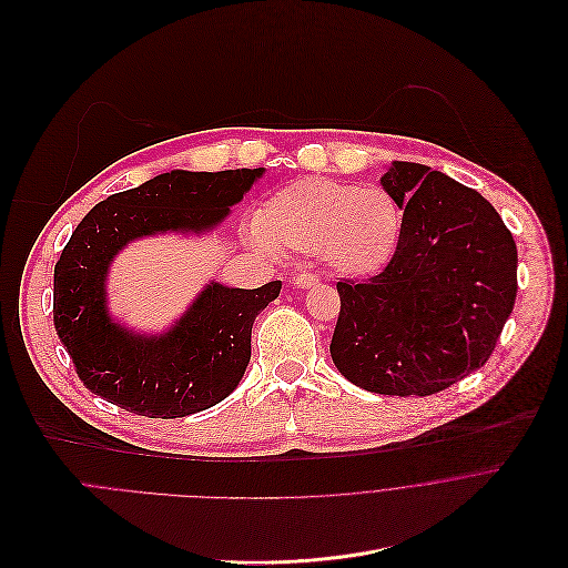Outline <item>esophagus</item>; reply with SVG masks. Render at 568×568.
I'll return each mask as SVG.
<instances>
[{"label":"esophagus","instance_id":"34e87169","mask_svg":"<svg viewBox=\"0 0 568 568\" xmlns=\"http://www.w3.org/2000/svg\"><path fill=\"white\" fill-rule=\"evenodd\" d=\"M293 286H297V288H313V286H317V277L311 275V273H300V275L293 277Z\"/></svg>","mask_w":568,"mask_h":568}]
</instances>
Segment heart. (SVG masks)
I'll use <instances>...</instances> for the list:
<instances>
[{"instance_id": "obj_1", "label": "heart", "mask_w": 568, "mask_h": 568, "mask_svg": "<svg viewBox=\"0 0 568 568\" xmlns=\"http://www.w3.org/2000/svg\"><path fill=\"white\" fill-rule=\"evenodd\" d=\"M400 233L403 210L385 190L308 176L264 203L253 240L280 253H317L339 277H365L392 260Z\"/></svg>"}]
</instances>
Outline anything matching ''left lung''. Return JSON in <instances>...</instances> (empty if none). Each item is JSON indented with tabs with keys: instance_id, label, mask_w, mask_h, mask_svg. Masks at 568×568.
Here are the masks:
<instances>
[{
	"instance_id": "left-lung-1",
	"label": "left lung",
	"mask_w": 568,
	"mask_h": 568,
	"mask_svg": "<svg viewBox=\"0 0 568 568\" xmlns=\"http://www.w3.org/2000/svg\"><path fill=\"white\" fill-rule=\"evenodd\" d=\"M381 185L403 210L392 262L369 282H337V372L385 396H429L486 365L517 297V246L477 192L420 163L394 161Z\"/></svg>"
}]
</instances>
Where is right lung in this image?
<instances>
[{
	"mask_svg": "<svg viewBox=\"0 0 568 568\" xmlns=\"http://www.w3.org/2000/svg\"><path fill=\"white\" fill-rule=\"evenodd\" d=\"M264 172L172 170L106 196L78 223L53 273V322L87 389L150 418L187 416L233 394L251 363L253 322L282 282L210 280L165 331L143 333L109 313L106 280L139 240L212 233Z\"/></svg>",
	"mask_w": 568,
	"mask_h": 568,
	"instance_id": "obj_1",
	"label": "right lung"
}]
</instances>
